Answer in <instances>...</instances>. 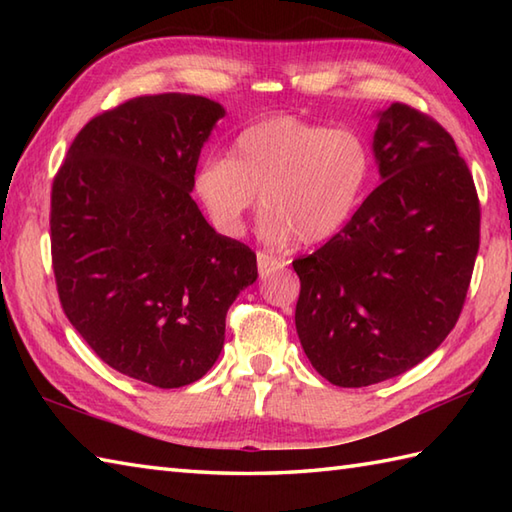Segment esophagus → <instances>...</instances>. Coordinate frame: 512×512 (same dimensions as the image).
Segmentation results:
<instances>
[{"mask_svg": "<svg viewBox=\"0 0 512 512\" xmlns=\"http://www.w3.org/2000/svg\"><path fill=\"white\" fill-rule=\"evenodd\" d=\"M286 266V262H281V259L277 257H270L266 253H257V268H259V275L268 277L270 273H277V270H281Z\"/></svg>", "mask_w": 512, "mask_h": 512, "instance_id": "obj_1", "label": "esophagus"}]
</instances>
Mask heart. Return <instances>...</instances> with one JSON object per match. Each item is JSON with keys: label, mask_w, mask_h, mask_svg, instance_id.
Here are the masks:
<instances>
[{"label": "heart", "mask_w": 512, "mask_h": 512, "mask_svg": "<svg viewBox=\"0 0 512 512\" xmlns=\"http://www.w3.org/2000/svg\"><path fill=\"white\" fill-rule=\"evenodd\" d=\"M369 169L372 156L361 134L279 114L244 127L231 156L204 158L193 191L224 237L244 233L259 193L264 211L257 233L268 246L286 248L297 239L319 244L350 222Z\"/></svg>", "instance_id": "heart-1"}]
</instances>
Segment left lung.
Here are the masks:
<instances>
[{"mask_svg": "<svg viewBox=\"0 0 512 512\" xmlns=\"http://www.w3.org/2000/svg\"><path fill=\"white\" fill-rule=\"evenodd\" d=\"M380 184L328 244L292 262L295 325L339 387L405 374L458 323L480 248L473 176L444 127L409 105L376 112Z\"/></svg>", "mask_w": 512, "mask_h": 512, "instance_id": "1", "label": "left lung"}]
</instances>
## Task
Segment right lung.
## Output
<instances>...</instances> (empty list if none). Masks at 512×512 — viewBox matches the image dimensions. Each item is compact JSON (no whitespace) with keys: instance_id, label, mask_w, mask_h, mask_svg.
<instances>
[{"instance_id":"1","label":"right lung","mask_w":512,"mask_h":512,"mask_svg":"<svg viewBox=\"0 0 512 512\" xmlns=\"http://www.w3.org/2000/svg\"><path fill=\"white\" fill-rule=\"evenodd\" d=\"M224 107L156 94L85 125L52 182V268L65 317L116 372L173 389L224 347L226 312L257 279L248 246L193 202L200 151Z\"/></svg>"}]
</instances>
